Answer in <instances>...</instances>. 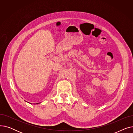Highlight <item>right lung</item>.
Here are the masks:
<instances>
[{"label":"right lung","instance_id":"obj_1","mask_svg":"<svg viewBox=\"0 0 133 133\" xmlns=\"http://www.w3.org/2000/svg\"><path fill=\"white\" fill-rule=\"evenodd\" d=\"M38 103H36V104H38Z\"/></svg>","mask_w":133,"mask_h":133}]
</instances>
